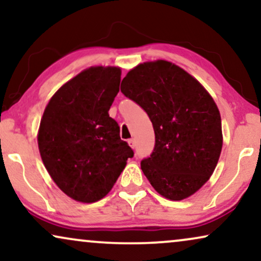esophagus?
Wrapping results in <instances>:
<instances>
[{"mask_svg": "<svg viewBox=\"0 0 261 261\" xmlns=\"http://www.w3.org/2000/svg\"><path fill=\"white\" fill-rule=\"evenodd\" d=\"M127 143L133 149H135V147H136V141H135V138H130V140L127 141Z\"/></svg>", "mask_w": 261, "mask_h": 261, "instance_id": "34e87169", "label": "esophagus"}]
</instances>
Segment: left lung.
Returning <instances> with one entry per match:
<instances>
[{"mask_svg": "<svg viewBox=\"0 0 261 261\" xmlns=\"http://www.w3.org/2000/svg\"><path fill=\"white\" fill-rule=\"evenodd\" d=\"M120 89L153 124L154 150L141 163L151 187L172 201L195 194L212 176L223 147L222 118L210 92L166 60L137 65Z\"/></svg>", "mask_w": 261, "mask_h": 261, "instance_id": "8db88e82", "label": "left lung"}]
</instances>
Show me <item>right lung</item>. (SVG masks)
Segmentation results:
<instances>
[{
    "mask_svg": "<svg viewBox=\"0 0 261 261\" xmlns=\"http://www.w3.org/2000/svg\"><path fill=\"white\" fill-rule=\"evenodd\" d=\"M120 75L117 66H91L66 82L42 115L37 142L43 164L60 190L78 202L103 199L134 156L108 114Z\"/></svg>",
    "mask_w": 261,
    "mask_h": 261,
    "instance_id": "1",
    "label": "right lung"
}]
</instances>
